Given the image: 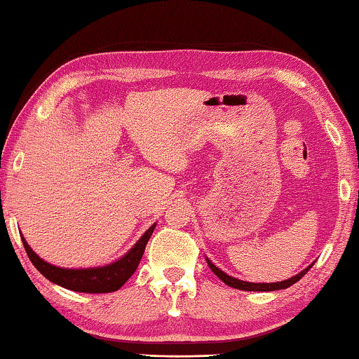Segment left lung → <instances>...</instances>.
<instances>
[{"label": "left lung", "instance_id": "left-lung-1", "mask_svg": "<svg viewBox=\"0 0 359 359\" xmlns=\"http://www.w3.org/2000/svg\"><path fill=\"white\" fill-rule=\"evenodd\" d=\"M208 265L209 269L212 270L215 275H217L222 281H224L226 286L230 287H235V289H241V291H278V289H286L289 286H292L294 283H297L300 278H302L309 269H311V265L309 269H305L304 271H300L299 275L292 276L291 280H286V281H280V283H248V281H241V280H236V278H231L224 273L222 270H219L217 266H215L212 262L208 260Z\"/></svg>", "mask_w": 359, "mask_h": 359}]
</instances>
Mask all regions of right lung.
<instances>
[{"label": "right lung", "mask_w": 359, "mask_h": 359, "mask_svg": "<svg viewBox=\"0 0 359 359\" xmlns=\"http://www.w3.org/2000/svg\"><path fill=\"white\" fill-rule=\"evenodd\" d=\"M155 225H151L149 230L144 233V236L135 243V246L119 259L118 262L107 266H100V269H86V270H68V269H59L39 259L38 255L32 251L27 241L22 236V243L27 251L28 259L32 264L36 266V270L41 273L44 278L53 281L59 286L70 289V291L76 292H89V294H102V292H113L118 291L119 287L126 283L134 271L137 270V265L144 255L145 246L149 243Z\"/></svg>", "instance_id": "right-lung-1"}]
</instances>
